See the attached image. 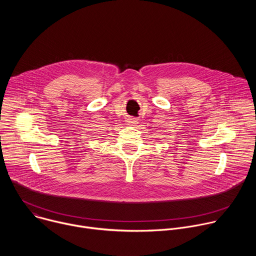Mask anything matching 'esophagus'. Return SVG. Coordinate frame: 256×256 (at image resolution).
Masks as SVG:
<instances>
[{
	"label": "esophagus",
	"mask_w": 256,
	"mask_h": 256,
	"mask_svg": "<svg viewBox=\"0 0 256 256\" xmlns=\"http://www.w3.org/2000/svg\"><path fill=\"white\" fill-rule=\"evenodd\" d=\"M128 124H138V122H136V118H130V120H128Z\"/></svg>",
	"instance_id": "obj_1"
}]
</instances>
